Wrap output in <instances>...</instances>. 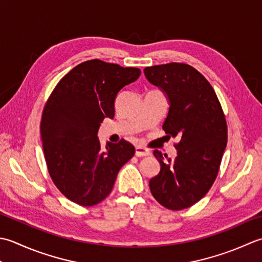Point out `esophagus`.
<instances>
[{"label":"esophagus","instance_id":"1","mask_svg":"<svg viewBox=\"0 0 262 262\" xmlns=\"http://www.w3.org/2000/svg\"><path fill=\"white\" fill-rule=\"evenodd\" d=\"M151 152L147 150V149H145L143 147H136V156L137 157H145V156H149Z\"/></svg>","mask_w":262,"mask_h":262}]
</instances>
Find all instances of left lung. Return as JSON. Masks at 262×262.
I'll list each match as a JSON object with an SVG mask.
<instances>
[{
	"instance_id": "8db88e82",
	"label": "left lung",
	"mask_w": 262,
	"mask_h": 262,
	"mask_svg": "<svg viewBox=\"0 0 262 262\" xmlns=\"http://www.w3.org/2000/svg\"><path fill=\"white\" fill-rule=\"evenodd\" d=\"M143 72L167 95L169 110L163 130L166 137L179 139L173 161L154 151L161 172L149 181V188L167 209H185L204 198L217 178L227 145L225 114L211 84L189 64L173 62Z\"/></svg>"
}]
</instances>
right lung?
<instances>
[{
  "instance_id": "obj_1",
  "label": "right lung",
  "mask_w": 262,
  "mask_h": 262,
  "mask_svg": "<svg viewBox=\"0 0 262 262\" xmlns=\"http://www.w3.org/2000/svg\"><path fill=\"white\" fill-rule=\"evenodd\" d=\"M140 69L90 60L78 64L53 90L42 111L40 135L47 169L69 200L83 207L107 196L123 165L135 155L121 139L103 149L97 132L105 117H114L120 90L135 82Z\"/></svg>"
}]
</instances>
